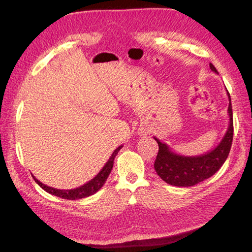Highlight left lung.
I'll list each match as a JSON object with an SVG mask.
<instances>
[{
    "label": "left lung",
    "mask_w": 252,
    "mask_h": 252,
    "mask_svg": "<svg viewBox=\"0 0 252 252\" xmlns=\"http://www.w3.org/2000/svg\"><path fill=\"white\" fill-rule=\"evenodd\" d=\"M210 69L218 74V71L211 63ZM227 94L229 99V126L220 143L211 151L203 153L201 156H181L173 152L168 144L161 142L155 136V140L159 146L155 169L162 180L176 187H192L210 178L222 167L229 156L233 138L232 106L228 90Z\"/></svg>",
    "instance_id": "8db88e82"
}]
</instances>
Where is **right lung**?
Instances as JSON below:
<instances>
[{
  "mask_svg": "<svg viewBox=\"0 0 252 252\" xmlns=\"http://www.w3.org/2000/svg\"><path fill=\"white\" fill-rule=\"evenodd\" d=\"M123 146H120L119 148H117L116 150L113 151L112 156L110 157V159L108 160V162L104 164V167L101 169V171L96 174V176L91 179L90 181L84 183L83 186H81L79 188H75V189H71V190H60V189H55V188L52 187H48L46 185H43V183L40 182L37 179L32 176L34 181H35L37 185H39L42 189L46 192H49L53 195H57V197H60L62 199H67V200H78V199H82V198H87L90 197V195L94 194L95 192H97L106 181L108 179L109 174L111 173V170H112L113 167V162H114V158L118 155V152L120 151V149Z\"/></svg>",
  "mask_w": 252,
  "mask_h": 252,
  "instance_id": "obj_1",
  "label": "right lung"
}]
</instances>
